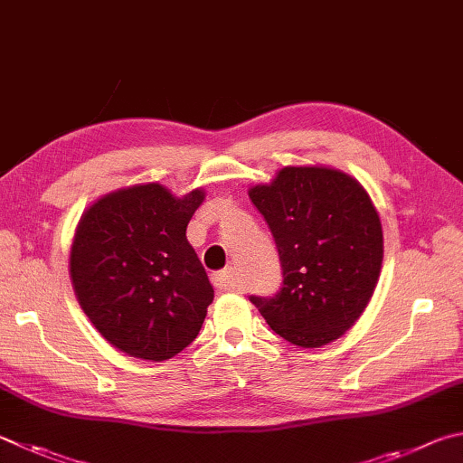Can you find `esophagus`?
Segmentation results:
<instances>
[{
    "mask_svg": "<svg viewBox=\"0 0 463 463\" xmlns=\"http://www.w3.org/2000/svg\"><path fill=\"white\" fill-rule=\"evenodd\" d=\"M213 283L216 289H232L234 288V273L232 269H224V271H218L213 275Z\"/></svg>",
    "mask_w": 463,
    "mask_h": 463,
    "instance_id": "34e87169",
    "label": "esophagus"
}]
</instances>
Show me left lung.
Wrapping results in <instances>:
<instances>
[{
    "mask_svg": "<svg viewBox=\"0 0 463 463\" xmlns=\"http://www.w3.org/2000/svg\"><path fill=\"white\" fill-rule=\"evenodd\" d=\"M249 198L273 232L283 269L281 291L250 301L296 346L338 340L363 316L381 275L383 224L368 192L334 167L288 165Z\"/></svg>",
    "mask_w": 463,
    "mask_h": 463,
    "instance_id": "left-lung-1",
    "label": "left lung"
}]
</instances>
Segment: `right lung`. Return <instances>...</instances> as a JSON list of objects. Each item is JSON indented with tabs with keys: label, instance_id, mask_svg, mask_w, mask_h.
Wrapping results in <instances>:
<instances>
[{
	"label": "right lung",
	"instance_id": "obj_1",
	"mask_svg": "<svg viewBox=\"0 0 463 463\" xmlns=\"http://www.w3.org/2000/svg\"><path fill=\"white\" fill-rule=\"evenodd\" d=\"M204 190L174 196L137 184L100 196L74 231V296L103 338L133 358L162 363L192 344L214 289L186 239Z\"/></svg>",
	"mask_w": 463,
	"mask_h": 463
}]
</instances>
